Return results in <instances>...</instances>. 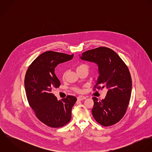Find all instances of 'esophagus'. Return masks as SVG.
I'll return each instance as SVG.
<instances>
[{
    "mask_svg": "<svg viewBox=\"0 0 152 152\" xmlns=\"http://www.w3.org/2000/svg\"><path fill=\"white\" fill-rule=\"evenodd\" d=\"M86 99V97L84 96H82V95L79 96L77 98V99L79 100V101H82V100H84V99Z\"/></svg>",
    "mask_w": 152,
    "mask_h": 152,
    "instance_id": "34e87169",
    "label": "esophagus"
}]
</instances>
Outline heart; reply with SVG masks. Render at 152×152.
Returning <instances> with one entry per match:
<instances>
[{"label": "heart", "instance_id": "obj_1", "mask_svg": "<svg viewBox=\"0 0 152 152\" xmlns=\"http://www.w3.org/2000/svg\"><path fill=\"white\" fill-rule=\"evenodd\" d=\"M85 67H87V66L86 65H84V64H81V65H79L77 68V69H80V68H85ZM64 75H65V74H64L63 75V77H64ZM74 90L76 91V92H81V89H80V88H74Z\"/></svg>", "mask_w": 152, "mask_h": 152}]
</instances>
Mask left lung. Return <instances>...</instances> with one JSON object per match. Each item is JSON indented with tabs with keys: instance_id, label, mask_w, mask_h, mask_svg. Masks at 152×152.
<instances>
[{
	"instance_id": "8db88e82",
	"label": "left lung",
	"mask_w": 152,
	"mask_h": 152,
	"mask_svg": "<svg viewBox=\"0 0 152 152\" xmlns=\"http://www.w3.org/2000/svg\"><path fill=\"white\" fill-rule=\"evenodd\" d=\"M80 58L98 66L99 76L94 90L108 89L104 99L92 98L94 119L104 126L118 123L127 110L131 96L132 78L127 65L114 51L105 47L88 50Z\"/></svg>"
}]
</instances>
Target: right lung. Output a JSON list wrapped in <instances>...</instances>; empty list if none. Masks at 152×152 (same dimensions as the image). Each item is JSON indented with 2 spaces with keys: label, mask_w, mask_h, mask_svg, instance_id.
<instances>
[{
  "label": "right lung",
  "mask_w": 152,
  "mask_h": 152,
  "mask_svg": "<svg viewBox=\"0 0 152 152\" xmlns=\"http://www.w3.org/2000/svg\"><path fill=\"white\" fill-rule=\"evenodd\" d=\"M73 56L51 51L44 52L32 62L26 73L24 88L28 102L37 118L49 127H62L71 120L76 97L68 95L58 101L52 91L60 86L55 68L71 60Z\"/></svg>",
  "instance_id": "1"
}]
</instances>
